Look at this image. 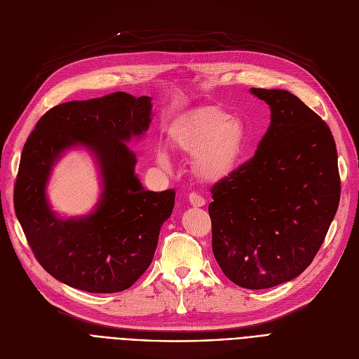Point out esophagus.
<instances>
[{
    "mask_svg": "<svg viewBox=\"0 0 359 359\" xmlns=\"http://www.w3.org/2000/svg\"><path fill=\"white\" fill-rule=\"evenodd\" d=\"M189 202L192 206H203L205 205V198L201 196L198 192H191L189 194Z\"/></svg>",
    "mask_w": 359,
    "mask_h": 359,
    "instance_id": "esophagus-1",
    "label": "esophagus"
}]
</instances>
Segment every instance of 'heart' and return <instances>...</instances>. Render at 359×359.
<instances>
[{
    "label": "heart",
    "mask_w": 359,
    "mask_h": 359,
    "mask_svg": "<svg viewBox=\"0 0 359 359\" xmlns=\"http://www.w3.org/2000/svg\"><path fill=\"white\" fill-rule=\"evenodd\" d=\"M172 145L192 158V172L203 182H218L230 176L246 145V126L218 107H202L191 113L172 134ZM161 167L168 168V157L157 154Z\"/></svg>",
    "instance_id": "b5f03b06"
}]
</instances>
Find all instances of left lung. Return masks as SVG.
I'll list each match as a JSON object with an SVG mask.
<instances>
[{"mask_svg": "<svg viewBox=\"0 0 359 359\" xmlns=\"http://www.w3.org/2000/svg\"><path fill=\"white\" fill-rule=\"evenodd\" d=\"M271 107L256 154L212 187V252L236 285L265 290L304 272L341 199L330 128L287 90L252 88Z\"/></svg>", "mask_w": 359, "mask_h": 359, "instance_id": "left-lung-1", "label": "left lung"}]
</instances>
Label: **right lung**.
<instances>
[{"mask_svg": "<svg viewBox=\"0 0 359 359\" xmlns=\"http://www.w3.org/2000/svg\"><path fill=\"white\" fill-rule=\"evenodd\" d=\"M151 109V97L123 91L62 103L45 113L23 147L14 183L15 215L42 268L72 288L121 292L153 262L176 192L144 191L134 173L137 157L123 144L148 129ZM74 144L97 154L105 189L91 216L62 220L48 210L44 186L51 164Z\"/></svg>", "mask_w": 359, "mask_h": 359, "instance_id": "right-lung-1", "label": "right lung"}]
</instances>
